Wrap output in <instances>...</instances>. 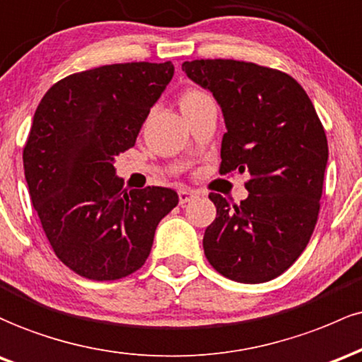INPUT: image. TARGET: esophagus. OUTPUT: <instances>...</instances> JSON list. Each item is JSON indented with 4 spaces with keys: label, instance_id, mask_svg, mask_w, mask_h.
<instances>
[{
    "label": "esophagus",
    "instance_id": "esophagus-1",
    "mask_svg": "<svg viewBox=\"0 0 362 362\" xmlns=\"http://www.w3.org/2000/svg\"><path fill=\"white\" fill-rule=\"evenodd\" d=\"M180 203L181 205H186V203H189L193 200V198H197V192H193V189H180Z\"/></svg>",
    "mask_w": 362,
    "mask_h": 362
}]
</instances>
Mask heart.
Here are the masks:
<instances>
[{
    "mask_svg": "<svg viewBox=\"0 0 362 362\" xmlns=\"http://www.w3.org/2000/svg\"><path fill=\"white\" fill-rule=\"evenodd\" d=\"M210 99L205 92L198 90V88H188L181 93L180 97V105H181V111H186V109L193 107V105L203 103V100Z\"/></svg>",
    "mask_w": 362,
    "mask_h": 362,
    "instance_id": "1",
    "label": "heart"
}]
</instances>
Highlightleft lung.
Here are the masks:
<instances>
[{"mask_svg":"<svg viewBox=\"0 0 362 362\" xmlns=\"http://www.w3.org/2000/svg\"><path fill=\"white\" fill-rule=\"evenodd\" d=\"M182 71L224 112L218 173H250L239 205L209 194L217 217L203 235L205 257L235 282H269L301 257L318 221L328 160L322 121L301 85L280 70L194 59Z\"/></svg>","mask_w":362,"mask_h":362,"instance_id":"obj_1","label":"left lung"}]
</instances>
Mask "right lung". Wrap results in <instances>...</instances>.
<instances>
[{"instance_id":"obj_1","label":"right lung","mask_w":362,"mask_h":362,"mask_svg":"<svg viewBox=\"0 0 362 362\" xmlns=\"http://www.w3.org/2000/svg\"><path fill=\"white\" fill-rule=\"evenodd\" d=\"M174 75L165 63H115L64 76L34 115L23 169L32 205L61 262L80 277L117 280L140 270L174 189L123 188L112 162Z\"/></svg>"}]
</instances>
